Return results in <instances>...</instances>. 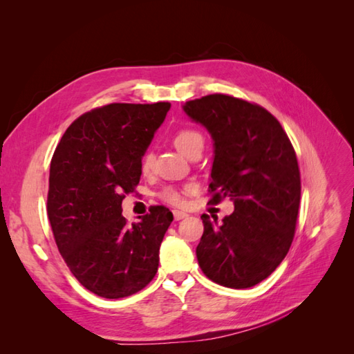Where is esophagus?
I'll list each match as a JSON object with an SVG mask.
<instances>
[{
	"label": "esophagus",
	"mask_w": 354,
	"mask_h": 354,
	"mask_svg": "<svg viewBox=\"0 0 354 354\" xmlns=\"http://www.w3.org/2000/svg\"><path fill=\"white\" fill-rule=\"evenodd\" d=\"M186 217H187V214H186V212L174 211V220H176V221H180V220H183V218H186Z\"/></svg>",
	"instance_id": "esophagus-1"
}]
</instances>
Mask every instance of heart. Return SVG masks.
Returning a JSON list of instances; mask_svg holds the SVG:
<instances>
[{
	"label": "heart",
	"instance_id": "obj_1",
	"mask_svg": "<svg viewBox=\"0 0 354 354\" xmlns=\"http://www.w3.org/2000/svg\"><path fill=\"white\" fill-rule=\"evenodd\" d=\"M174 146L178 149V151L189 156V153L194 151L198 146H203V137L198 130H194V128H181L176 134H174ZM153 165V156L151 152H145L142 156V162L140 168L143 173H149ZM185 190H190V187H185ZM159 198L164 202L169 203V205L180 207L185 203V196L181 194V190L174 187V186H167L162 190L159 192Z\"/></svg>",
	"mask_w": 354,
	"mask_h": 354
}]
</instances>
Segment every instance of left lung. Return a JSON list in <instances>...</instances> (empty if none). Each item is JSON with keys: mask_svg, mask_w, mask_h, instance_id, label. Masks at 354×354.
<instances>
[{"mask_svg": "<svg viewBox=\"0 0 354 354\" xmlns=\"http://www.w3.org/2000/svg\"><path fill=\"white\" fill-rule=\"evenodd\" d=\"M185 112L207 127L216 146L208 203H234L221 223L202 214L201 270L218 285L251 288L276 270L294 239L301 198L294 146L269 111L229 94L190 100Z\"/></svg>", "mask_w": 354, "mask_h": 354, "instance_id": "8db88e82", "label": "left lung"}]
</instances>
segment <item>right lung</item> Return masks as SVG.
I'll return each mask as SVG.
<instances>
[{"label":"right lung","mask_w":354,"mask_h":354,"mask_svg":"<svg viewBox=\"0 0 354 354\" xmlns=\"http://www.w3.org/2000/svg\"><path fill=\"white\" fill-rule=\"evenodd\" d=\"M169 108L167 102L99 106L69 125L53 153V236L72 274L99 297H130L158 272L173 212L152 205L130 226L121 203L140 183L142 156Z\"/></svg>","instance_id":"obj_1"}]
</instances>
